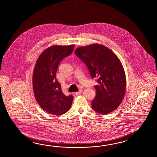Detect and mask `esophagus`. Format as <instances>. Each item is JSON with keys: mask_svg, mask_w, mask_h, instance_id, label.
Here are the masks:
<instances>
[{"mask_svg": "<svg viewBox=\"0 0 157 157\" xmlns=\"http://www.w3.org/2000/svg\"><path fill=\"white\" fill-rule=\"evenodd\" d=\"M82 91H83V90H82V89H80L78 91H77L75 94H76V95H80V94L82 93Z\"/></svg>", "mask_w": 157, "mask_h": 157, "instance_id": "obj_1", "label": "esophagus"}]
</instances>
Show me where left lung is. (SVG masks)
Wrapping results in <instances>:
<instances>
[{"instance_id":"1","label":"left lung","mask_w":157,"mask_h":157,"mask_svg":"<svg viewBox=\"0 0 157 157\" xmlns=\"http://www.w3.org/2000/svg\"><path fill=\"white\" fill-rule=\"evenodd\" d=\"M75 53L86 64L91 77L98 79L92 108L101 114L116 110L123 100L126 86L120 59L108 48L99 44L78 47Z\"/></svg>"}]
</instances>
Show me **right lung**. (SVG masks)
<instances>
[{"mask_svg": "<svg viewBox=\"0 0 157 157\" xmlns=\"http://www.w3.org/2000/svg\"><path fill=\"white\" fill-rule=\"evenodd\" d=\"M75 45L49 47L38 57L33 74V93L40 107L48 113L59 116L70 109L74 96H66L56 80L60 61L70 56Z\"/></svg>", "mask_w": 157, "mask_h": 157, "instance_id": "obj_1", "label": "right lung"}]
</instances>
